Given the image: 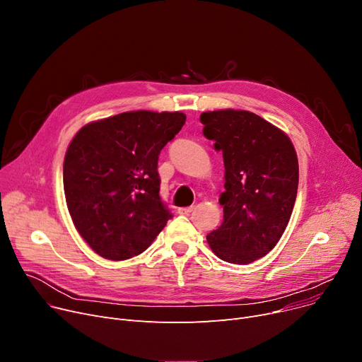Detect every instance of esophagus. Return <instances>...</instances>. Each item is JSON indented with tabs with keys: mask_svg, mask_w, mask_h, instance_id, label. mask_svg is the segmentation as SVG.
I'll return each instance as SVG.
<instances>
[{
	"mask_svg": "<svg viewBox=\"0 0 362 362\" xmlns=\"http://www.w3.org/2000/svg\"><path fill=\"white\" fill-rule=\"evenodd\" d=\"M193 209H194V206H187V208H180V209H178V214H181V215H188L190 212H193Z\"/></svg>",
	"mask_w": 362,
	"mask_h": 362,
	"instance_id": "esophagus-1",
	"label": "esophagus"
}]
</instances>
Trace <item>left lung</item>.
Here are the masks:
<instances>
[{
  "mask_svg": "<svg viewBox=\"0 0 362 362\" xmlns=\"http://www.w3.org/2000/svg\"><path fill=\"white\" fill-rule=\"evenodd\" d=\"M203 135L222 151L223 221L206 240L219 259L246 265L281 238L296 202L299 163L288 136L247 110L200 115Z\"/></svg>",
  "mask_w": 362,
  "mask_h": 362,
  "instance_id": "left-lung-1",
  "label": "left lung"
}]
</instances>
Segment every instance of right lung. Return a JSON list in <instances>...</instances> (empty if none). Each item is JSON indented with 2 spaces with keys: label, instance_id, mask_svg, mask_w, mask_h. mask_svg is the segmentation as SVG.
I'll use <instances>...</instances> for the list:
<instances>
[{
  "label": "right lung",
  "instance_id": "1",
  "mask_svg": "<svg viewBox=\"0 0 362 362\" xmlns=\"http://www.w3.org/2000/svg\"><path fill=\"white\" fill-rule=\"evenodd\" d=\"M181 112H125L85 125L63 163L69 214L100 256L125 261L143 253L172 218L162 202L158 160L181 131Z\"/></svg>",
  "mask_w": 362,
  "mask_h": 362
}]
</instances>
